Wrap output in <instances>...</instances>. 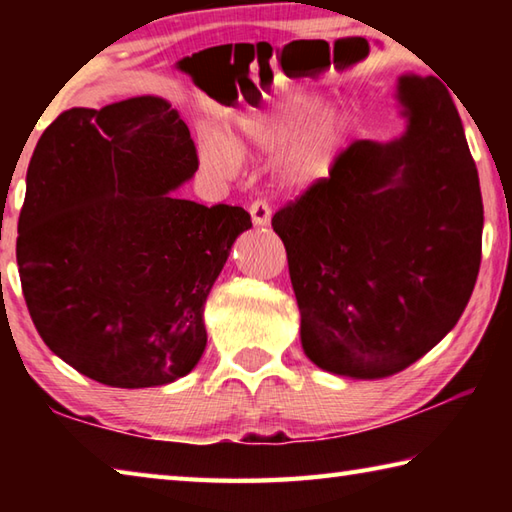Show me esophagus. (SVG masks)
Here are the masks:
<instances>
[{
    "label": "esophagus",
    "instance_id": "1",
    "mask_svg": "<svg viewBox=\"0 0 512 512\" xmlns=\"http://www.w3.org/2000/svg\"><path fill=\"white\" fill-rule=\"evenodd\" d=\"M248 212H250V216H253L255 225H266L268 221H271V207H268L266 201H255L248 207Z\"/></svg>",
    "mask_w": 512,
    "mask_h": 512
}]
</instances>
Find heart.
Returning a JSON list of instances; mask_svg holds the SVG:
<instances>
[{
  "label": "heart",
  "mask_w": 512,
  "mask_h": 512,
  "mask_svg": "<svg viewBox=\"0 0 512 512\" xmlns=\"http://www.w3.org/2000/svg\"><path fill=\"white\" fill-rule=\"evenodd\" d=\"M320 112V101L307 94H298L277 103L273 110L257 112L239 119L237 137L225 144L219 137H210L201 144L203 167L214 176H230L237 169V153H280L282 178L289 185H309L323 176L343 140V119L329 117L314 121Z\"/></svg>",
  "instance_id": "b5f03b06"
}]
</instances>
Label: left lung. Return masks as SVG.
I'll use <instances>...</instances> for the list:
<instances>
[{"mask_svg": "<svg viewBox=\"0 0 512 512\" xmlns=\"http://www.w3.org/2000/svg\"><path fill=\"white\" fill-rule=\"evenodd\" d=\"M400 140H354L273 214L300 339L318 368L395 375L456 325L481 266L483 201L461 117L436 76H402Z\"/></svg>", "mask_w": 512, "mask_h": 512, "instance_id": "obj_1", "label": "left lung"}]
</instances>
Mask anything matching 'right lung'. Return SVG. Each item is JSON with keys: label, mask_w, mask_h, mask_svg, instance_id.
Here are the masks:
<instances>
[{"label": "right lung", "mask_w": 512, "mask_h": 512, "mask_svg": "<svg viewBox=\"0 0 512 512\" xmlns=\"http://www.w3.org/2000/svg\"><path fill=\"white\" fill-rule=\"evenodd\" d=\"M196 169L187 124L158 97L65 110L38 140L17 266L42 341L81 375L149 388L203 357L205 300L253 223L173 196Z\"/></svg>", "instance_id": "1"}]
</instances>
